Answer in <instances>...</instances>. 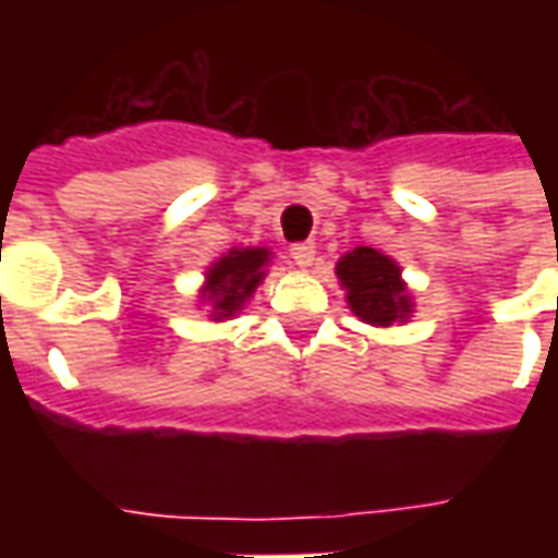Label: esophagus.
Here are the masks:
<instances>
[{
    "instance_id": "esophagus-1",
    "label": "esophagus",
    "mask_w": 558,
    "mask_h": 558,
    "mask_svg": "<svg viewBox=\"0 0 558 558\" xmlns=\"http://www.w3.org/2000/svg\"><path fill=\"white\" fill-rule=\"evenodd\" d=\"M290 256H292V263H295V266L307 268V266H311V263H314L316 244L314 242H295L290 247Z\"/></svg>"
}]
</instances>
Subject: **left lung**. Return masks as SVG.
I'll use <instances>...</instances> for the list:
<instances>
[{
	"instance_id": "8db88e82",
	"label": "left lung",
	"mask_w": 558,
	"mask_h": 558,
	"mask_svg": "<svg viewBox=\"0 0 558 558\" xmlns=\"http://www.w3.org/2000/svg\"><path fill=\"white\" fill-rule=\"evenodd\" d=\"M340 283L350 290L347 302L371 326H391L410 314V295L400 283V268L374 247H355L338 263Z\"/></svg>"
}]
</instances>
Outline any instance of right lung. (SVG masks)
Listing matches in <instances>:
<instances>
[{
    "label": "right lung",
    "instance_id": "1",
    "mask_svg": "<svg viewBox=\"0 0 558 558\" xmlns=\"http://www.w3.org/2000/svg\"><path fill=\"white\" fill-rule=\"evenodd\" d=\"M268 263V251L251 247V251H230L215 268H208V302L215 304V314L232 316L251 299L256 283L263 280V266Z\"/></svg>",
    "mask_w": 558,
    "mask_h": 558
}]
</instances>
